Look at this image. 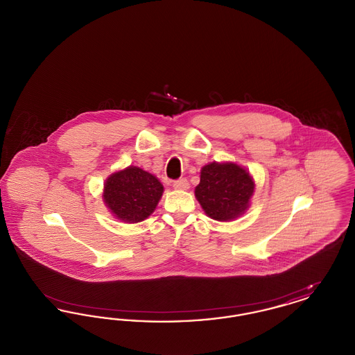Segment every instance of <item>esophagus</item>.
Here are the masks:
<instances>
[{"label": "esophagus", "instance_id": "1", "mask_svg": "<svg viewBox=\"0 0 355 355\" xmlns=\"http://www.w3.org/2000/svg\"><path fill=\"white\" fill-rule=\"evenodd\" d=\"M173 187L177 189V190H186V189H189V182H187V180H185V178H180V180L174 181Z\"/></svg>", "mask_w": 355, "mask_h": 355}]
</instances>
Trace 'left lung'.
Returning <instances> with one entry per match:
<instances>
[{"mask_svg":"<svg viewBox=\"0 0 355 355\" xmlns=\"http://www.w3.org/2000/svg\"><path fill=\"white\" fill-rule=\"evenodd\" d=\"M253 191L254 182L249 171L232 162H211L201 170L196 197L210 218L229 220L248 209Z\"/></svg>","mask_w":355,"mask_h":355,"instance_id":"left-lung-1","label":"left lung"}]
</instances>
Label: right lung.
Listing matches in <instances>:
<instances>
[{"mask_svg": "<svg viewBox=\"0 0 355 355\" xmlns=\"http://www.w3.org/2000/svg\"><path fill=\"white\" fill-rule=\"evenodd\" d=\"M162 193L164 186L153 174L129 166L107 178L103 200L119 220L141 222L154 211Z\"/></svg>", "mask_w": 355, "mask_h": 355, "instance_id": "1", "label": "right lung"}]
</instances>
